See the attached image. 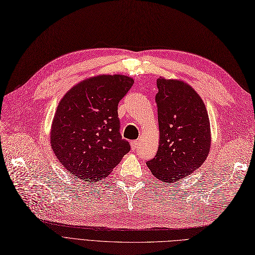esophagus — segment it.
Here are the masks:
<instances>
[{"instance_id":"obj_1","label":"esophagus","mask_w":255,"mask_h":255,"mask_svg":"<svg viewBox=\"0 0 255 255\" xmlns=\"http://www.w3.org/2000/svg\"><path fill=\"white\" fill-rule=\"evenodd\" d=\"M138 146H139V142L138 141H132V142H131V147H132L133 150L138 148Z\"/></svg>"}]
</instances>
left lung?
I'll return each mask as SVG.
<instances>
[{
  "label": "left lung",
  "mask_w": 255,
  "mask_h": 255,
  "mask_svg": "<svg viewBox=\"0 0 255 255\" xmlns=\"http://www.w3.org/2000/svg\"><path fill=\"white\" fill-rule=\"evenodd\" d=\"M157 87L160 143L147 166L161 181L174 183L199 168L207 159L210 120L200 96L183 81L160 77Z\"/></svg>",
  "instance_id": "8db88e82"
}]
</instances>
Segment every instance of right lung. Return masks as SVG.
I'll return each mask as SVG.
<instances>
[{
  "mask_svg": "<svg viewBox=\"0 0 255 255\" xmlns=\"http://www.w3.org/2000/svg\"><path fill=\"white\" fill-rule=\"evenodd\" d=\"M133 83L125 75H100L81 81L63 96L54 117L51 144L72 175L95 183L130 151L120 133L118 106Z\"/></svg>",
  "mask_w": 255,
  "mask_h": 255,
  "instance_id": "obj_1",
  "label": "right lung"
}]
</instances>
